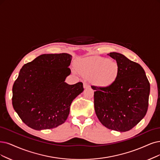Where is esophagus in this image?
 <instances>
[{
    "label": "esophagus",
    "instance_id": "esophagus-1",
    "mask_svg": "<svg viewBox=\"0 0 160 160\" xmlns=\"http://www.w3.org/2000/svg\"><path fill=\"white\" fill-rule=\"evenodd\" d=\"M90 86L89 84H88V83H84V88H90Z\"/></svg>",
    "mask_w": 160,
    "mask_h": 160
}]
</instances>
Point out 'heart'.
<instances>
[{
	"label": "heart",
	"mask_w": 160,
	"mask_h": 160,
	"mask_svg": "<svg viewBox=\"0 0 160 160\" xmlns=\"http://www.w3.org/2000/svg\"><path fill=\"white\" fill-rule=\"evenodd\" d=\"M76 68L84 76H92L93 83L99 87L113 84L119 74V66L111 58L88 57L76 62Z\"/></svg>",
	"instance_id": "obj_1"
}]
</instances>
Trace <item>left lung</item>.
<instances>
[{
	"mask_svg": "<svg viewBox=\"0 0 160 160\" xmlns=\"http://www.w3.org/2000/svg\"><path fill=\"white\" fill-rule=\"evenodd\" d=\"M119 66V74L108 87L92 86L99 121L113 131L126 132L143 119L148 108L150 82L139 64L119 52L108 54Z\"/></svg>",
	"mask_w": 160,
	"mask_h": 160,
	"instance_id": "left-lung-1",
	"label": "left lung"
}]
</instances>
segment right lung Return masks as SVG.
Listing matches in <instances>:
<instances>
[{
	"label": "right lung",
	"instance_id": "1",
	"mask_svg": "<svg viewBox=\"0 0 160 160\" xmlns=\"http://www.w3.org/2000/svg\"><path fill=\"white\" fill-rule=\"evenodd\" d=\"M72 56L68 53L43 54L20 69L12 87V105L27 126L51 129L67 120L73 100L84 91L82 82L69 85Z\"/></svg>",
	"mask_w": 160,
	"mask_h": 160
}]
</instances>
